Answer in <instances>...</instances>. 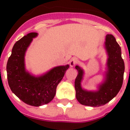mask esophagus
Returning <instances> with one entry per match:
<instances>
[{
  "label": "esophagus",
  "mask_w": 130,
  "mask_h": 130,
  "mask_svg": "<svg viewBox=\"0 0 130 130\" xmlns=\"http://www.w3.org/2000/svg\"><path fill=\"white\" fill-rule=\"evenodd\" d=\"M79 63V60L77 59V58H75V57H73L72 59H71V61L69 62L70 63V66L71 67H74L75 65H77V63Z\"/></svg>",
  "instance_id": "34e87169"
}]
</instances>
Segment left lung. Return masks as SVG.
<instances>
[{
  "instance_id": "8db88e82",
  "label": "left lung",
  "mask_w": 130,
  "mask_h": 130,
  "mask_svg": "<svg viewBox=\"0 0 130 130\" xmlns=\"http://www.w3.org/2000/svg\"><path fill=\"white\" fill-rule=\"evenodd\" d=\"M105 49L108 59L105 80L100 84L97 91H87L81 86L84 70L75 66L78 74L75 80L76 99L80 104L89 107H100L111 101L120 90L123 84L125 65L121 57V47L111 34H107L105 39Z\"/></svg>"
}]
</instances>
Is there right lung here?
I'll return each instance as SVG.
<instances>
[{
    "instance_id": "obj_1",
    "label": "right lung",
    "mask_w": 130,
    "mask_h": 130,
    "mask_svg": "<svg viewBox=\"0 0 130 130\" xmlns=\"http://www.w3.org/2000/svg\"><path fill=\"white\" fill-rule=\"evenodd\" d=\"M37 36V33L31 32L16 42L7 64V79L11 91L23 103L34 107L46 105L54 99L57 86L69 67V65L55 67L37 77L26 71L25 52Z\"/></svg>"
}]
</instances>
